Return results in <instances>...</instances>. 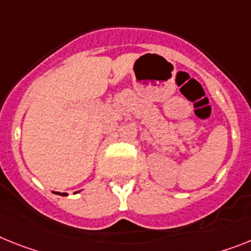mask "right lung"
Wrapping results in <instances>:
<instances>
[{"label":"right lung","instance_id":"obj_1","mask_svg":"<svg viewBox=\"0 0 251 251\" xmlns=\"http://www.w3.org/2000/svg\"><path fill=\"white\" fill-rule=\"evenodd\" d=\"M56 194H60V195H67L66 193H62V194H61V193H56Z\"/></svg>","mask_w":251,"mask_h":251}]
</instances>
